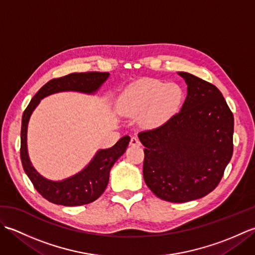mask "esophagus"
<instances>
[{"mask_svg":"<svg viewBox=\"0 0 255 255\" xmlns=\"http://www.w3.org/2000/svg\"><path fill=\"white\" fill-rule=\"evenodd\" d=\"M130 144L133 145V147H138V145H140L141 143H140V140L137 137H131Z\"/></svg>","mask_w":255,"mask_h":255,"instance_id":"34e87169","label":"esophagus"}]
</instances>
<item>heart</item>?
Listing matches in <instances>:
<instances>
[{
	"mask_svg": "<svg viewBox=\"0 0 255 255\" xmlns=\"http://www.w3.org/2000/svg\"><path fill=\"white\" fill-rule=\"evenodd\" d=\"M182 91L174 83L165 84L159 80L142 79L125 90L121 97L122 111L130 116L144 114L148 125L163 122L180 105Z\"/></svg>",
	"mask_w": 255,
	"mask_h": 255,
	"instance_id": "heart-1",
	"label": "heart"
}]
</instances>
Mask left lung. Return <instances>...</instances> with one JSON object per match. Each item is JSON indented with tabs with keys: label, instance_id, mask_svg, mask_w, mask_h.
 <instances>
[{
	"label": "left lung",
	"instance_id": "left-lung-1",
	"mask_svg": "<svg viewBox=\"0 0 255 255\" xmlns=\"http://www.w3.org/2000/svg\"><path fill=\"white\" fill-rule=\"evenodd\" d=\"M187 84L181 111L138 133L144 145L143 178L159 198L185 203L217 187L234 152V115L207 81L178 72Z\"/></svg>",
	"mask_w": 255,
	"mask_h": 255
}]
</instances>
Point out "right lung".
<instances>
[{
	"label": "right lung",
	"instance_id": "add662e5",
	"mask_svg": "<svg viewBox=\"0 0 255 255\" xmlns=\"http://www.w3.org/2000/svg\"><path fill=\"white\" fill-rule=\"evenodd\" d=\"M110 77L108 72L71 73L47 82L32 97L24 111L20 130V160L24 171L32 185L42 197L49 202L63 206H81L90 204L104 193L110 180V171L114 163L126 151L130 137L125 136L108 149H101L84 169L77 174L62 181H50L41 176L31 162L27 151V127L31 113L40 100L59 92H80L93 94Z\"/></svg>",
	"mask_w": 255,
	"mask_h": 255
}]
</instances>
